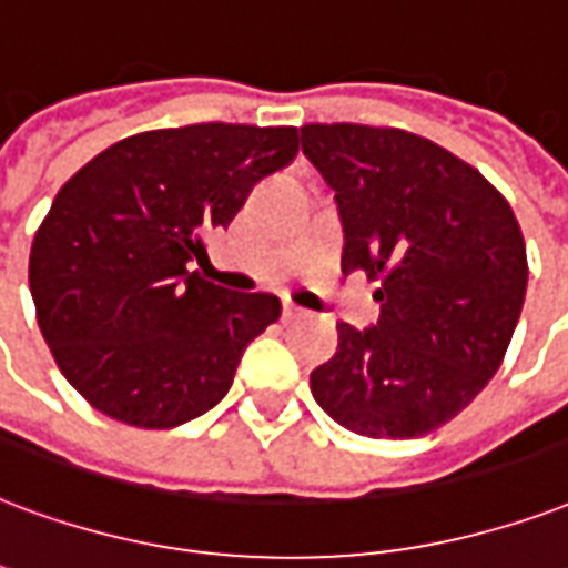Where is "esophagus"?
I'll return each mask as SVG.
<instances>
[{
	"mask_svg": "<svg viewBox=\"0 0 568 568\" xmlns=\"http://www.w3.org/2000/svg\"><path fill=\"white\" fill-rule=\"evenodd\" d=\"M297 318H306V310H301L297 303H285V306H283V322H297Z\"/></svg>",
	"mask_w": 568,
	"mask_h": 568,
	"instance_id": "1",
	"label": "esophagus"
}]
</instances>
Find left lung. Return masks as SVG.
Segmentation results:
<instances>
[{
	"label": "left lung",
	"mask_w": 568,
	"mask_h": 568,
	"mask_svg": "<svg viewBox=\"0 0 568 568\" xmlns=\"http://www.w3.org/2000/svg\"><path fill=\"white\" fill-rule=\"evenodd\" d=\"M301 149L339 207L342 267L381 280L378 324H336L310 389L354 435L423 438L504 363L527 292L521 226L474 166L408 130L306 124Z\"/></svg>",
	"instance_id": "8db88e82"
}]
</instances>
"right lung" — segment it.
Masks as SVG:
<instances>
[{
	"instance_id": "1",
	"label": "right lung",
	"mask_w": 568,
	"mask_h": 568,
	"mask_svg": "<svg viewBox=\"0 0 568 568\" xmlns=\"http://www.w3.org/2000/svg\"><path fill=\"white\" fill-rule=\"evenodd\" d=\"M301 149L297 128L187 124L115 142L73 175L32 241L43 339L82 399L136 428L202 417L232 387L280 297L229 292L190 262L250 190Z\"/></svg>"
}]
</instances>
